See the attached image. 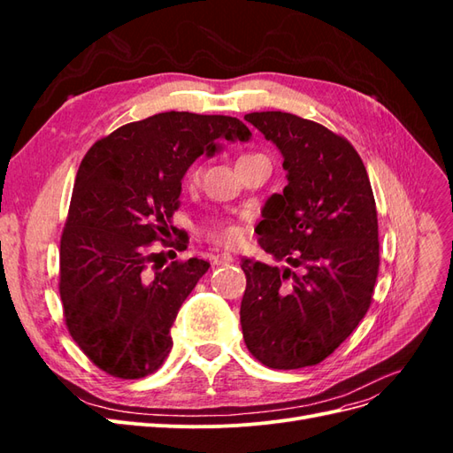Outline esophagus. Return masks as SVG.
<instances>
[{
	"label": "esophagus",
	"mask_w": 453,
	"mask_h": 453,
	"mask_svg": "<svg viewBox=\"0 0 453 453\" xmlns=\"http://www.w3.org/2000/svg\"><path fill=\"white\" fill-rule=\"evenodd\" d=\"M234 263V257H232L230 253H215L213 255V265L221 266V265H230Z\"/></svg>",
	"instance_id": "1"
}]
</instances>
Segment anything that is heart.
<instances>
[{
  "label": "heart",
  "mask_w": 453,
  "mask_h": 453,
  "mask_svg": "<svg viewBox=\"0 0 453 453\" xmlns=\"http://www.w3.org/2000/svg\"><path fill=\"white\" fill-rule=\"evenodd\" d=\"M253 157H260L258 153H248V155H242L238 158V162L242 160H248V158H253ZM202 175V168L200 166H193L188 170L187 173V183L193 185L200 180ZM203 234L208 240H211L213 243H219V245H234L238 243L245 230H243V225L238 223V221H228V219H217V221H211L208 226L203 228Z\"/></svg>",
  "instance_id": "obj_1"
}]
</instances>
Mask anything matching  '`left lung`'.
<instances>
[{
	"label": "left lung",
	"instance_id": "1",
	"mask_svg": "<svg viewBox=\"0 0 453 453\" xmlns=\"http://www.w3.org/2000/svg\"><path fill=\"white\" fill-rule=\"evenodd\" d=\"M245 120L276 143L287 187L257 226L278 268L242 258L245 346L268 368L318 365L344 342L372 303L380 270L378 213L355 147L319 122L283 111Z\"/></svg>",
	"mask_w": 453,
	"mask_h": 453
}]
</instances>
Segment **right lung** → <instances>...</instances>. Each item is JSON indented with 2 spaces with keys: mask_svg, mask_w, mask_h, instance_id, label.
Listing matches in <instances>:
<instances>
[{
  "mask_svg": "<svg viewBox=\"0 0 453 453\" xmlns=\"http://www.w3.org/2000/svg\"><path fill=\"white\" fill-rule=\"evenodd\" d=\"M251 138L240 119L168 111L128 122L96 142L81 162L60 240L64 319L75 344L105 374H153L172 349L170 328L208 260L158 265L180 210L181 180L215 140Z\"/></svg>",
  "mask_w": 453,
  "mask_h": 453,
  "instance_id": "obj_1",
  "label": "right lung"
}]
</instances>
